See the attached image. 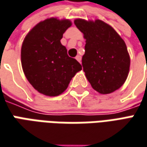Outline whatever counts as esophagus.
<instances>
[{"label":"esophagus","mask_w":147,"mask_h":147,"mask_svg":"<svg viewBox=\"0 0 147 147\" xmlns=\"http://www.w3.org/2000/svg\"><path fill=\"white\" fill-rule=\"evenodd\" d=\"M76 59L79 61V62H80V61H81V57H80V55H77V56L76 57Z\"/></svg>","instance_id":"esophagus-1"}]
</instances>
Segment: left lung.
Wrapping results in <instances>:
<instances>
[{
	"label": "left lung",
	"instance_id": "left-lung-1",
	"mask_svg": "<svg viewBox=\"0 0 147 147\" xmlns=\"http://www.w3.org/2000/svg\"><path fill=\"white\" fill-rule=\"evenodd\" d=\"M86 39L82 66L92 88L102 94L114 92L124 84L130 69V56L123 39L100 20L76 19Z\"/></svg>",
	"mask_w": 147,
	"mask_h": 147
}]
</instances>
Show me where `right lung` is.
Returning a JSON list of instances; mask_svg holds the SVG:
<instances>
[{"label": "right lung", "instance_id": "obj_1", "mask_svg": "<svg viewBox=\"0 0 147 147\" xmlns=\"http://www.w3.org/2000/svg\"><path fill=\"white\" fill-rule=\"evenodd\" d=\"M71 24L67 19L48 18L38 23L23 41V71L31 86L44 95L62 94L82 69L78 61L67 55V48L61 43L63 34Z\"/></svg>", "mask_w": 147, "mask_h": 147}]
</instances>
